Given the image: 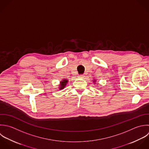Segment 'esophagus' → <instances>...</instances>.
I'll return each instance as SVG.
<instances>
[{
  "mask_svg": "<svg viewBox=\"0 0 149 149\" xmlns=\"http://www.w3.org/2000/svg\"><path fill=\"white\" fill-rule=\"evenodd\" d=\"M78 77L79 78H84L85 77V76L84 75H78Z\"/></svg>",
  "mask_w": 149,
  "mask_h": 149,
  "instance_id": "obj_1",
  "label": "esophagus"
}]
</instances>
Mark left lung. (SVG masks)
Wrapping results in <instances>:
<instances>
[{"label": "left lung", "mask_w": 149, "mask_h": 149, "mask_svg": "<svg viewBox=\"0 0 149 149\" xmlns=\"http://www.w3.org/2000/svg\"><path fill=\"white\" fill-rule=\"evenodd\" d=\"M96 79H94L93 81V82L94 83V84H95V83H96Z\"/></svg>", "instance_id": "1"}]
</instances>
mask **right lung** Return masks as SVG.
<instances>
[{
  "mask_svg": "<svg viewBox=\"0 0 149 149\" xmlns=\"http://www.w3.org/2000/svg\"><path fill=\"white\" fill-rule=\"evenodd\" d=\"M68 82V79H64L61 81H60V84H59V86H58L59 90L63 89L65 87V86L67 85Z\"/></svg>",
  "mask_w": 149,
  "mask_h": 149,
  "instance_id": "right-lung-1",
  "label": "right lung"
}]
</instances>
